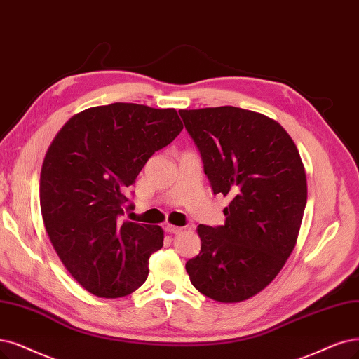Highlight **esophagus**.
Listing matches in <instances>:
<instances>
[{
    "instance_id": "34e87169",
    "label": "esophagus",
    "mask_w": 359,
    "mask_h": 359,
    "mask_svg": "<svg viewBox=\"0 0 359 359\" xmlns=\"http://www.w3.org/2000/svg\"><path fill=\"white\" fill-rule=\"evenodd\" d=\"M183 231V228L180 226H175V224H165V232L171 233V235H177Z\"/></svg>"
}]
</instances>
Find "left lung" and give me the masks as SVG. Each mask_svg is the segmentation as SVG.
I'll list each match as a JSON object with an SVG mask.
<instances>
[{
    "label": "left lung",
    "mask_w": 359,
    "mask_h": 359,
    "mask_svg": "<svg viewBox=\"0 0 359 359\" xmlns=\"http://www.w3.org/2000/svg\"><path fill=\"white\" fill-rule=\"evenodd\" d=\"M215 195L228 196L223 226H198L187 262L192 285L222 303L268 287L296 247L308 184L293 139L275 119L235 106L182 109Z\"/></svg>",
    "instance_id": "1"
}]
</instances>
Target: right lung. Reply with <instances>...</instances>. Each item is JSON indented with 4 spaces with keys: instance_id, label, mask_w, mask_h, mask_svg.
I'll return each instance as SVG.
<instances>
[{
    "instance_id": "add662e5",
    "label": "right lung",
    "mask_w": 359,
    "mask_h": 359,
    "mask_svg": "<svg viewBox=\"0 0 359 359\" xmlns=\"http://www.w3.org/2000/svg\"><path fill=\"white\" fill-rule=\"evenodd\" d=\"M182 128L176 109L111 103L74 115L53 139L39 177L41 215L59 259L88 293L123 297L148 278L164 231L123 222L133 208L126 194Z\"/></svg>"
}]
</instances>
